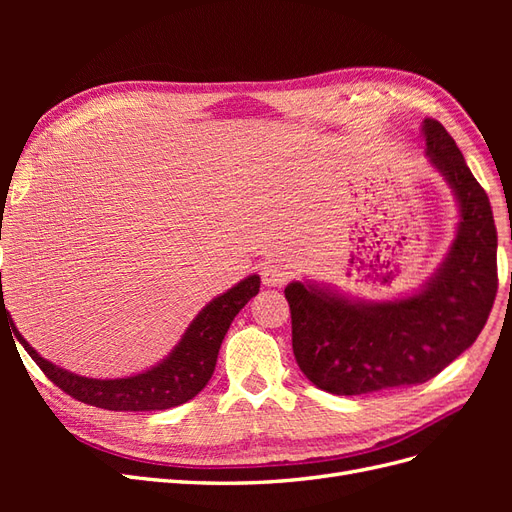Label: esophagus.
Segmentation results:
<instances>
[{
	"label": "esophagus",
	"mask_w": 512,
	"mask_h": 512,
	"mask_svg": "<svg viewBox=\"0 0 512 512\" xmlns=\"http://www.w3.org/2000/svg\"><path fill=\"white\" fill-rule=\"evenodd\" d=\"M260 277H262V284L265 286H282L288 282V269L282 265V262L277 260H269L265 265L260 267Z\"/></svg>",
	"instance_id": "34e87169"
}]
</instances>
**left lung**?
Listing matches in <instances>:
<instances>
[{
  "label": "left lung",
  "instance_id": "obj_1",
  "mask_svg": "<svg viewBox=\"0 0 512 512\" xmlns=\"http://www.w3.org/2000/svg\"><path fill=\"white\" fill-rule=\"evenodd\" d=\"M429 164L459 209L455 239L427 280L408 294L369 301L331 284L284 288L292 352L303 374L333 395H369L423 384L466 352L498 292V232L489 198L442 123L421 126Z\"/></svg>",
  "mask_w": 512,
  "mask_h": 512
}]
</instances>
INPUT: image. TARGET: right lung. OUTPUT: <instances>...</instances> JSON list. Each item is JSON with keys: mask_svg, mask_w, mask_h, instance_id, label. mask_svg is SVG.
<instances>
[{"mask_svg": "<svg viewBox=\"0 0 512 512\" xmlns=\"http://www.w3.org/2000/svg\"><path fill=\"white\" fill-rule=\"evenodd\" d=\"M258 288L260 277L254 273L218 294L200 309L175 348L162 361L123 378H87L46 361L42 354L27 344V339L14 327V322L10 324L14 337L19 339V344L49 376V380L83 404L115 412L168 410L185 404L205 389L213 376L215 361H218V352L224 335L230 329V322L235 320L247 301L256 297ZM2 314L10 316L4 305L0 273V316Z\"/></svg>", "mask_w": 512, "mask_h": 512, "instance_id": "right-lung-1", "label": "right lung"}]
</instances>
